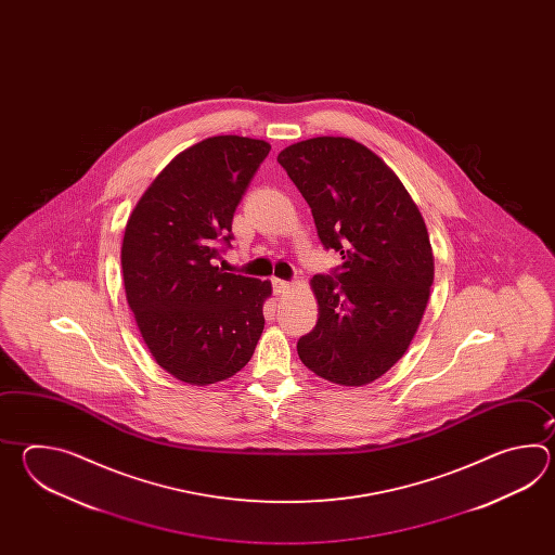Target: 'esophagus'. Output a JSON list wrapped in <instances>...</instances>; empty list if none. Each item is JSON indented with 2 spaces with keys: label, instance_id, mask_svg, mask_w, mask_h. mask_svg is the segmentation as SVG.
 Instances as JSON below:
<instances>
[{
  "label": "esophagus",
  "instance_id": "esophagus-1",
  "mask_svg": "<svg viewBox=\"0 0 555 555\" xmlns=\"http://www.w3.org/2000/svg\"><path fill=\"white\" fill-rule=\"evenodd\" d=\"M272 285L273 292L278 295L285 294V292L292 287V283L285 282V280H278V278H273Z\"/></svg>",
  "mask_w": 555,
  "mask_h": 555
}]
</instances>
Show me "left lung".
I'll return each instance as SVG.
<instances>
[{"label":"left lung","mask_w":555,"mask_h":555,"mask_svg":"<svg viewBox=\"0 0 555 555\" xmlns=\"http://www.w3.org/2000/svg\"><path fill=\"white\" fill-rule=\"evenodd\" d=\"M278 163L306 198L341 266L311 280L318 325L297 353L319 377L361 387L401 359L425 313L435 258L425 220L401 180L345 137L295 142Z\"/></svg>","instance_id":"obj_1"}]
</instances>
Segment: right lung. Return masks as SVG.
<instances>
[{
	"mask_svg": "<svg viewBox=\"0 0 555 555\" xmlns=\"http://www.w3.org/2000/svg\"><path fill=\"white\" fill-rule=\"evenodd\" d=\"M270 149L236 134L198 142L166 165L130 214L120 248L127 301L156 363L178 380L230 378L260 341L272 283L222 272L216 260Z\"/></svg>",
	"mask_w": 555,
	"mask_h": 555,
	"instance_id": "add662e5",
	"label": "right lung"
}]
</instances>
